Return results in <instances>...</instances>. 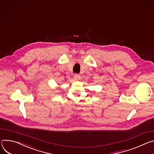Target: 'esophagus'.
Here are the masks:
<instances>
[{"mask_svg":"<svg viewBox=\"0 0 154 154\" xmlns=\"http://www.w3.org/2000/svg\"><path fill=\"white\" fill-rule=\"evenodd\" d=\"M73 78L75 80H78L80 79V76L78 74H75L74 75V76H73Z\"/></svg>","mask_w":154,"mask_h":154,"instance_id":"esophagus-1","label":"esophagus"}]
</instances>
